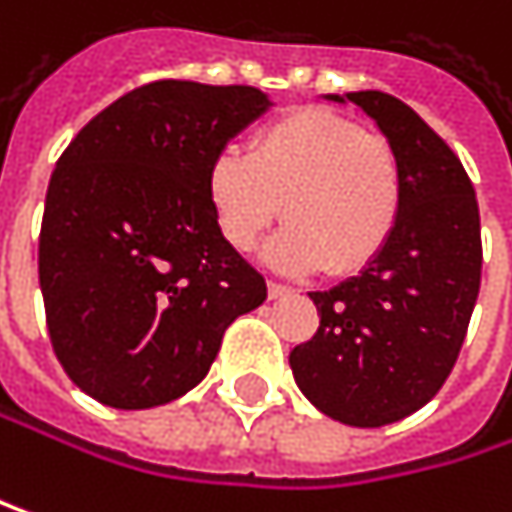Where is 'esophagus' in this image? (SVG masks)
I'll list each match as a JSON object with an SVG mask.
<instances>
[{"instance_id":"34e87169","label":"esophagus","mask_w":512,"mask_h":512,"mask_svg":"<svg viewBox=\"0 0 512 512\" xmlns=\"http://www.w3.org/2000/svg\"><path fill=\"white\" fill-rule=\"evenodd\" d=\"M267 294H270V300H282V297H288V294H291V288H285V285H276V282H270V285H267Z\"/></svg>"}]
</instances>
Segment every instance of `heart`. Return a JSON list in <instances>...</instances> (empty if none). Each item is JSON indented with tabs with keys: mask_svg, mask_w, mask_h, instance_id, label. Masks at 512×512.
I'll use <instances>...</instances> for the list:
<instances>
[{
	"mask_svg": "<svg viewBox=\"0 0 512 512\" xmlns=\"http://www.w3.org/2000/svg\"><path fill=\"white\" fill-rule=\"evenodd\" d=\"M206 197L230 248L248 251L285 203L291 224L267 245V264L351 276L393 239L405 173L387 137L342 113L303 107L264 125L248 152L224 146L209 164Z\"/></svg>",
	"mask_w": 512,
	"mask_h": 512,
	"instance_id": "heart-1",
	"label": "heart"
}]
</instances>
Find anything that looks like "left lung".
<instances>
[{
    "label": "left lung",
    "mask_w": 512,
    "mask_h": 512,
    "mask_svg": "<svg viewBox=\"0 0 512 512\" xmlns=\"http://www.w3.org/2000/svg\"><path fill=\"white\" fill-rule=\"evenodd\" d=\"M357 104L396 146L405 200L378 258L309 294L318 333L291 351L303 396L327 417L375 429L420 411L447 381L480 294V209L456 152L399 98L366 89Z\"/></svg>",
    "instance_id": "1"
}]
</instances>
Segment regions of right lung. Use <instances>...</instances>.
I'll return each instance as SVG.
<instances>
[{
  "label": "right lung",
  "instance_id": "add662e5",
  "mask_svg": "<svg viewBox=\"0 0 512 512\" xmlns=\"http://www.w3.org/2000/svg\"><path fill=\"white\" fill-rule=\"evenodd\" d=\"M254 86L155 80L68 143L47 185L38 282L53 351L95 402L143 411L197 387L224 330L267 300L212 218V158L270 110Z\"/></svg>",
  "mask_w": 512,
  "mask_h": 512
}]
</instances>
